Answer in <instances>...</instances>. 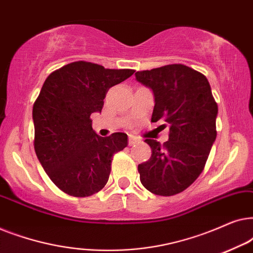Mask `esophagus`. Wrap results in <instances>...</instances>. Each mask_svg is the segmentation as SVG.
Wrapping results in <instances>:
<instances>
[{"label":"esophagus","mask_w":253,"mask_h":253,"mask_svg":"<svg viewBox=\"0 0 253 253\" xmlns=\"http://www.w3.org/2000/svg\"><path fill=\"white\" fill-rule=\"evenodd\" d=\"M138 141H139V139H138V138L133 137V136H130V137H129V145H130V146H132V145L137 144Z\"/></svg>","instance_id":"esophagus-1"}]
</instances>
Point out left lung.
Here are the masks:
<instances>
[{"label": "left lung", "mask_w": 253, "mask_h": 253, "mask_svg": "<svg viewBox=\"0 0 253 253\" xmlns=\"http://www.w3.org/2000/svg\"><path fill=\"white\" fill-rule=\"evenodd\" d=\"M136 79L153 91L152 122L169 126L166 143L145 139L152 155L138 165L140 182L154 195H177L202 174L216 138L217 105L210 83L184 64L137 71Z\"/></svg>", "instance_id": "8db88e82"}]
</instances>
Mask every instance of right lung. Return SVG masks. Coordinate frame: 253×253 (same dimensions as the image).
Wrapping results in <instances>:
<instances>
[{
    "label": "right lung",
    "mask_w": 253,
    "mask_h": 253,
    "mask_svg": "<svg viewBox=\"0 0 253 253\" xmlns=\"http://www.w3.org/2000/svg\"><path fill=\"white\" fill-rule=\"evenodd\" d=\"M86 61L51 72L33 105L34 151L51 182L74 197L99 192L108 182L114 154L127 145L123 132L100 137L91 115L101 113L110 87L133 75Z\"/></svg>",
    "instance_id": "obj_1"
}]
</instances>
